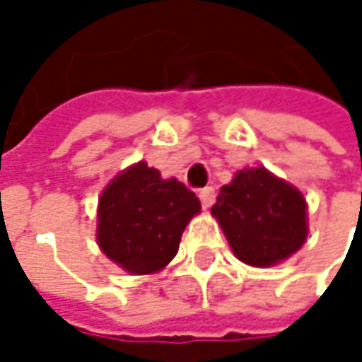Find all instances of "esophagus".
Returning <instances> with one entry per match:
<instances>
[{
  "label": "esophagus",
  "mask_w": 362,
  "mask_h": 362,
  "mask_svg": "<svg viewBox=\"0 0 362 362\" xmlns=\"http://www.w3.org/2000/svg\"><path fill=\"white\" fill-rule=\"evenodd\" d=\"M200 200L204 208H210L214 204V187H204L200 189Z\"/></svg>",
  "instance_id": "obj_1"
}]
</instances>
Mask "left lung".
I'll list each match as a JSON object with an SVG mask.
<instances>
[{"instance_id":"left-lung-1","label":"left lung","mask_w":362,"mask_h":362,"mask_svg":"<svg viewBox=\"0 0 362 362\" xmlns=\"http://www.w3.org/2000/svg\"><path fill=\"white\" fill-rule=\"evenodd\" d=\"M233 254L252 267H271L306 242V202L267 168H244L221 187L212 206Z\"/></svg>"}]
</instances>
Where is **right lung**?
<instances>
[{"label":"right lung","instance_id":"right-lung-1","mask_svg":"<svg viewBox=\"0 0 362 362\" xmlns=\"http://www.w3.org/2000/svg\"><path fill=\"white\" fill-rule=\"evenodd\" d=\"M198 196L177 179H162L139 162L104 189L98 208V242L104 254L135 275L156 273L177 254Z\"/></svg>","mask_w":362,"mask_h":362}]
</instances>
